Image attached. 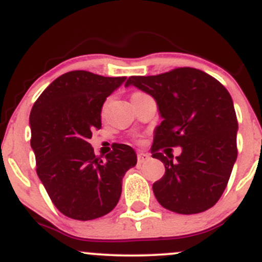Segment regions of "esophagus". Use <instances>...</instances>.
Listing matches in <instances>:
<instances>
[{
    "instance_id": "1",
    "label": "esophagus",
    "mask_w": 262,
    "mask_h": 262,
    "mask_svg": "<svg viewBox=\"0 0 262 262\" xmlns=\"http://www.w3.org/2000/svg\"><path fill=\"white\" fill-rule=\"evenodd\" d=\"M148 160H149L148 154H145V152H139V154H137V162L139 163H143Z\"/></svg>"
}]
</instances>
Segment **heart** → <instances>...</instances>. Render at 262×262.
I'll return each instance as SVG.
<instances>
[{
	"mask_svg": "<svg viewBox=\"0 0 262 262\" xmlns=\"http://www.w3.org/2000/svg\"><path fill=\"white\" fill-rule=\"evenodd\" d=\"M136 94H141V93H136Z\"/></svg>",
	"mask_w": 262,
	"mask_h": 262,
	"instance_id": "obj_1",
	"label": "heart"
}]
</instances>
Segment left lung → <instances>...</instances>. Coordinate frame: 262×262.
<instances>
[{
	"label": "left lung",
	"instance_id": "left-lung-1",
	"mask_svg": "<svg viewBox=\"0 0 262 262\" xmlns=\"http://www.w3.org/2000/svg\"><path fill=\"white\" fill-rule=\"evenodd\" d=\"M130 85L156 100L163 119L151 147L152 157L166 168L152 186L158 203L178 214L209 209L225 190L237 156V120L230 94L215 78L194 68L130 76L125 86ZM177 145L182 154L176 161L160 152Z\"/></svg>",
	"mask_w": 262,
	"mask_h": 262
}]
</instances>
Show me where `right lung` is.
Masks as SVG:
<instances>
[{"instance_id":"obj_1","label":"right lung","mask_w":262,"mask_h":262,"mask_svg":"<svg viewBox=\"0 0 262 262\" xmlns=\"http://www.w3.org/2000/svg\"><path fill=\"white\" fill-rule=\"evenodd\" d=\"M126 80L74 70L40 94L29 115L37 174L53 204L68 218L92 220L110 213L125 173L136 166L134 148L115 143L105 161L89 143L101 128L105 100Z\"/></svg>"}]
</instances>
